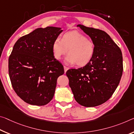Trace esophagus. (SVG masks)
<instances>
[{"label": "esophagus", "mask_w": 134, "mask_h": 134, "mask_svg": "<svg viewBox=\"0 0 134 134\" xmlns=\"http://www.w3.org/2000/svg\"><path fill=\"white\" fill-rule=\"evenodd\" d=\"M64 72H65V73L68 70H69V68H68L67 67H66V66H64Z\"/></svg>", "instance_id": "esophagus-1"}]
</instances>
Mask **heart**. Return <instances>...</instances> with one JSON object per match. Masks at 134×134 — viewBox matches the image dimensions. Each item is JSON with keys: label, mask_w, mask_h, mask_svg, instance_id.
Returning a JSON list of instances; mask_svg holds the SVG:
<instances>
[{"label": "heart", "mask_w": 134, "mask_h": 134, "mask_svg": "<svg viewBox=\"0 0 134 134\" xmlns=\"http://www.w3.org/2000/svg\"><path fill=\"white\" fill-rule=\"evenodd\" d=\"M65 61L68 64H76L83 67L92 60L95 52V43L92 40L77 31L67 33L61 39L57 38L52 44L54 58L59 60L67 54Z\"/></svg>", "instance_id": "1"}]
</instances>
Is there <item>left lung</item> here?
Returning a JSON list of instances; mask_svg holds the SVG:
<instances>
[{
    "label": "left lung",
    "instance_id": "8db88e82",
    "mask_svg": "<svg viewBox=\"0 0 134 134\" xmlns=\"http://www.w3.org/2000/svg\"><path fill=\"white\" fill-rule=\"evenodd\" d=\"M95 43V52L90 63L66 75L76 101L85 107L104 103L113 94L123 73V58L119 47L105 31L77 25Z\"/></svg>",
    "mask_w": 134,
    "mask_h": 134
}]
</instances>
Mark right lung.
Instances as JSON below:
<instances>
[{
	"label": "right lung",
	"mask_w": 134,
	"mask_h": 134,
	"mask_svg": "<svg viewBox=\"0 0 134 134\" xmlns=\"http://www.w3.org/2000/svg\"><path fill=\"white\" fill-rule=\"evenodd\" d=\"M62 31L59 27L38 28L15 43L8 71L12 88L25 103L44 105L53 98L57 79L64 73L52 52L53 42Z\"/></svg>",
	"instance_id": "add662e5"
}]
</instances>
